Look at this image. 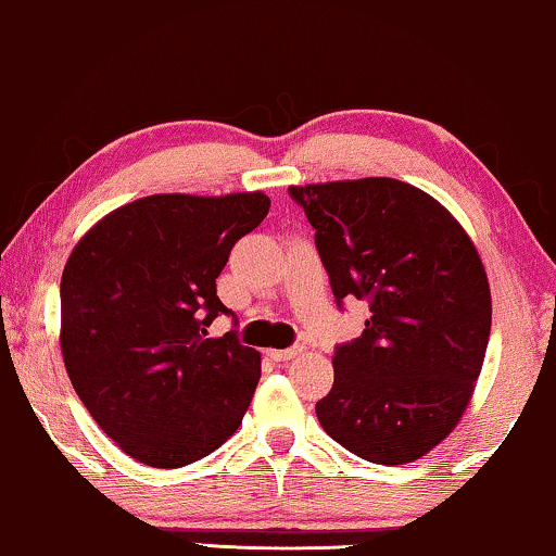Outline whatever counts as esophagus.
<instances>
[{
  "mask_svg": "<svg viewBox=\"0 0 556 556\" xmlns=\"http://www.w3.org/2000/svg\"><path fill=\"white\" fill-rule=\"evenodd\" d=\"M300 353H302V348L294 345V348H287V350H269V357L275 359V363H289V359L296 357Z\"/></svg>",
  "mask_w": 556,
  "mask_h": 556,
  "instance_id": "obj_1",
  "label": "esophagus"
}]
</instances>
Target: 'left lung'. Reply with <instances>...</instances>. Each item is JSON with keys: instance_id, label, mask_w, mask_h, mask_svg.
I'll list each match as a JSON object with an SVG mask.
<instances>
[{"instance_id": "8db88e82", "label": "left lung", "mask_w": 556, "mask_h": 556, "mask_svg": "<svg viewBox=\"0 0 556 556\" xmlns=\"http://www.w3.org/2000/svg\"><path fill=\"white\" fill-rule=\"evenodd\" d=\"M315 229L334 302L370 304L334 348L317 403L325 433L372 464H410L448 435L479 380L491 332L481 256L441 203L395 178L292 186Z\"/></svg>"}]
</instances>
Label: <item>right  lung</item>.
Returning <instances> with one entry per match:
<instances>
[{
    "label": "right lung",
    "instance_id": "right-lung-1",
    "mask_svg": "<svg viewBox=\"0 0 556 556\" xmlns=\"http://www.w3.org/2000/svg\"><path fill=\"white\" fill-rule=\"evenodd\" d=\"M267 214L262 191L155 193L115 208L70 254L60 281L67 375L96 424L140 464H193L244 418L262 357L237 330H206L233 317L216 277Z\"/></svg>",
    "mask_w": 556,
    "mask_h": 556
}]
</instances>
